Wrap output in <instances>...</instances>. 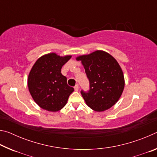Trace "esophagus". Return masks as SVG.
Returning a JSON list of instances; mask_svg holds the SVG:
<instances>
[{
    "instance_id": "1",
    "label": "esophagus",
    "mask_w": 157,
    "mask_h": 157,
    "mask_svg": "<svg viewBox=\"0 0 157 157\" xmlns=\"http://www.w3.org/2000/svg\"><path fill=\"white\" fill-rule=\"evenodd\" d=\"M74 89H75V91H78V89H79V85L78 84H76L75 86H74Z\"/></svg>"
}]
</instances>
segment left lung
Here are the masks:
<instances>
[{
	"label": "left lung",
	"instance_id": "left-lung-1",
	"mask_svg": "<svg viewBox=\"0 0 157 157\" xmlns=\"http://www.w3.org/2000/svg\"><path fill=\"white\" fill-rule=\"evenodd\" d=\"M82 61L89 81V89L81 90L86 105L95 111H103L114 105L121 96L124 86L123 71L109 53L97 50L77 57Z\"/></svg>",
	"mask_w": 157,
	"mask_h": 157
}]
</instances>
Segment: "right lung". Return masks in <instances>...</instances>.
Listing matches in <instances>:
<instances>
[{"instance_id": "obj_1", "label": "right lung", "mask_w": 157, "mask_h": 157, "mask_svg": "<svg viewBox=\"0 0 157 157\" xmlns=\"http://www.w3.org/2000/svg\"><path fill=\"white\" fill-rule=\"evenodd\" d=\"M71 58L49 53L37 59L32 68L28 79L29 91L36 104L44 109H62L74 91L61 73L62 66Z\"/></svg>"}]
</instances>
